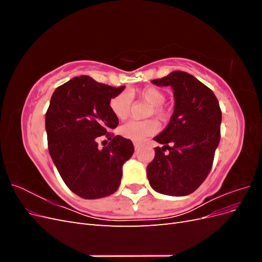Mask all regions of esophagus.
Instances as JSON below:
<instances>
[{"instance_id":"esophagus-1","label":"esophagus","mask_w":262,"mask_h":262,"mask_svg":"<svg viewBox=\"0 0 262 262\" xmlns=\"http://www.w3.org/2000/svg\"><path fill=\"white\" fill-rule=\"evenodd\" d=\"M140 146H141V144H140V143H138V142H134V148H136V149H139V148H140Z\"/></svg>"}]
</instances>
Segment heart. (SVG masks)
Returning <instances> with one entry per match:
<instances>
[{"instance_id":"obj_1","label":"heart","mask_w":262,"mask_h":262,"mask_svg":"<svg viewBox=\"0 0 262 262\" xmlns=\"http://www.w3.org/2000/svg\"><path fill=\"white\" fill-rule=\"evenodd\" d=\"M138 97L148 102L149 107L147 109V117L155 116L158 120H166L168 117V112L163 104L166 100V95L161 90L153 86L144 87V89L133 92ZM131 107V98L125 92L119 93L114 96L109 101V108L113 115L123 120L128 117ZM119 134L125 139L132 141H143L149 136H153L158 131V123L155 120H145V121H136L130 120L119 126Z\"/></svg>"}]
</instances>
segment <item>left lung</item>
<instances>
[{
	"mask_svg": "<svg viewBox=\"0 0 262 262\" xmlns=\"http://www.w3.org/2000/svg\"><path fill=\"white\" fill-rule=\"evenodd\" d=\"M152 83L171 87L175 109L168 125L154 138L163 147H155L154 160L147 165L149 185L163 194L187 195L200 187L212 168L221 139L219 100L208 86L181 71Z\"/></svg>",
	"mask_w": 262,
	"mask_h": 262,
	"instance_id": "left-lung-1",
	"label": "left lung"
}]
</instances>
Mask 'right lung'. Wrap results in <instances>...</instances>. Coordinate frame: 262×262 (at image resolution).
I'll return each instance as SVG.
<instances>
[{"instance_id":"add662e5","label":"right lung","mask_w":262,"mask_h":262,"mask_svg":"<svg viewBox=\"0 0 262 262\" xmlns=\"http://www.w3.org/2000/svg\"><path fill=\"white\" fill-rule=\"evenodd\" d=\"M123 90L83 75L52 94L46 113L49 153L66 185L83 199L117 191L122 166L134 152L131 140L109 132L119 124L109 101ZM104 135L110 143L100 149L97 141Z\"/></svg>"}]
</instances>
